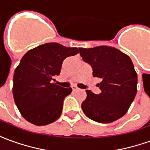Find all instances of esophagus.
I'll list each match as a JSON object with an SVG mask.
<instances>
[{
    "instance_id": "esophagus-1",
    "label": "esophagus",
    "mask_w": 150,
    "mask_h": 150,
    "mask_svg": "<svg viewBox=\"0 0 150 150\" xmlns=\"http://www.w3.org/2000/svg\"><path fill=\"white\" fill-rule=\"evenodd\" d=\"M78 89V87H76V86H72V90H73V91H77Z\"/></svg>"
}]
</instances>
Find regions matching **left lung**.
<instances>
[{
    "label": "left lung",
    "mask_w": 150,
    "mask_h": 150,
    "mask_svg": "<svg viewBox=\"0 0 150 150\" xmlns=\"http://www.w3.org/2000/svg\"><path fill=\"white\" fill-rule=\"evenodd\" d=\"M84 62L92 67L94 77L101 82L100 94L86 90L87 98L81 108L86 116L100 123H111L122 117L137 94V74L129 56L106 46L79 48Z\"/></svg>",
    "instance_id": "1"
}]
</instances>
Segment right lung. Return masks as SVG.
<instances>
[{"mask_svg": "<svg viewBox=\"0 0 150 150\" xmlns=\"http://www.w3.org/2000/svg\"><path fill=\"white\" fill-rule=\"evenodd\" d=\"M79 52L76 47L50 42L30 50L22 57L13 75V95L27 121L46 125L60 116L63 100L72 89L62 88L53 80L60 74L63 60Z\"/></svg>", "mask_w": 150, "mask_h": 150, "instance_id": "add662e5", "label": "right lung"}]
</instances>
